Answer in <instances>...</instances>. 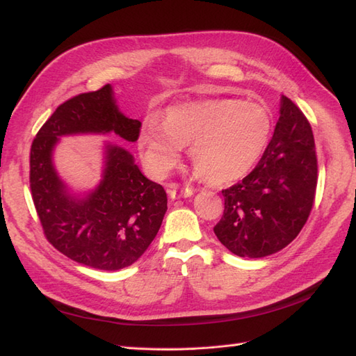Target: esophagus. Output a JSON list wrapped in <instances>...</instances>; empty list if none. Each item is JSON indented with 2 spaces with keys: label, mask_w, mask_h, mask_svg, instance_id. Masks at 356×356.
<instances>
[{
  "label": "esophagus",
  "mask_w": 356,
  "mask_h": 356,
  "mask_svg": "<svg viewBox=\"0 0 356 356\" xmlns=\"http://www.w3.org/2000/svg\"><path fill=\"white\" fill-rule=\"evenodd\" d=\"M169 196L172 199H181V197H188L193 195V188H188V187H178V186H172L169 190Z\"/></svg>",
  "instance_id": "esophagus-1"
}]
</instances>
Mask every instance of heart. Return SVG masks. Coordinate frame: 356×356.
<instances>
[{
    "label": "heart",
    "instance_id": "obj_1",
    "mask_svg": "<svg viewBox=\"0 0 356 356\" xmlns=\"http://www.w3.org/2000/svg\"><path fill=\"white\" fill-rule=\"evenodd\" d=\"M273 118L264 105L217 99L170 106L165 122L147 118L139 144L154 174L165 175L190 144L197 174L212 184L243 177L270 141Z\"/></svg>",
    "mask_w": 356,
    "mask_h": 356
}]
</instances>
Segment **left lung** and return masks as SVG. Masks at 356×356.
<instances>
[{
	"label": "left lung",
	"instance_id": "obj_1",
	"mask_svg": "<svg viewBox=\"0 0 356 356\" xmlns=\"http://www.w3.org/2000/svg\"><path fill=\"white\" fill-rule=\"evenodd\" d=\"M316 184L314 132L306 115L282 95L281 115L260 161L241 182L221 191L224 213L213 233L239 257L281 251L306 224Z\"/></svg>",
	"mask_w": 356,
	"mask_h": 356
}]
</instances>
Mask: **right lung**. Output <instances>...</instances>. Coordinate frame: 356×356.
Masks as SVG:
<instances>
[{
	"mask_svg": "<svg viewBox=\"0 0 356 356\" xmlns=\"http://www.w3.org/2000/svg\"><path fill=\"white\" fill-rule=\"evenodd\" d=\"M141 122L118 111L110 84L60 104L31 145L29 186L46 239L71 260L99 270L134 264L153 242L168 209L166 191L147 179L124 148L108 145L101 184L75 199L51 163L58 136L114 132L135 143Z\"/></svg>",
	"mask_w": 356,
	"mask_h": 356,
	"instance_id": "1",
	"label": "right lung"
}]
</instances>
